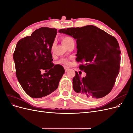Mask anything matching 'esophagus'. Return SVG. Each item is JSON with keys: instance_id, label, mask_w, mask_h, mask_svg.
Returning <instances> with one entry per match:
<instances>
[{"instance_id": "1", "label": "esophagus", "mask_w": 133, "mask_h": 133, "mask_svg": "<svg viewBox=\"0 0 133 133\" xmlns=\"http://www.w3.org/2000/svg\"><path fill=\"white\" fill-rule=\"evenodd\" d=\"M64 69H65V71H68V70L69 69V68L65 66H64Z\"/></svg>"}]
</instances>
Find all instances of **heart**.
Instances as JSON below:
<instances>
[{"instance_id": "heart-1", "label": "heart", "mask_w": 133, "mask_h": 133, "mask_svg": "<svg viewBox=\"0 0 133 133\" xmlns=\"http://www.w3.org/2000/svg\"><path fill=\"white\" fill-rule=\"evenodd\" d=\"M62 43L66 47L68 46L72 43H74V39L71 38V37H69V36H65L62 39ZM60 63H63L64 64H68L69 63V61L66 59H62L60 61Z\"/></svg>"}]
</instances>
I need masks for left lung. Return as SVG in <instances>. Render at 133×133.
Masks as SVG:
<instances>
[{"label": "left lung", "mask_w": 133, "mask_h": 133, "mask_svg": "<svg viewBox=\"0 0 133 133\" xmlns=\"http://www.w3.org/2000/svg\"><path fill=\"white\" fill-rule=\"evenodd\" d=\"M76 40V61L84 62L79 69L86 73L81 78L78 72L73 79V89L82 98L93 100L108 94L119 73L120 53L116 38L95 26L69 28L59 30Z\"/></svg>", "instance_id": "left-lung-1"}]
</instances>
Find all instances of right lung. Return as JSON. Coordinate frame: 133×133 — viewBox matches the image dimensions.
Instances as JSON below:
<instances>
[{"label":"right lung","mask_w":133,"mask_h":133,"mask_svg":"<svg viewBox=\"0 0 133 133\" xmlns=\"http://www.w3.org/2000/svg\"><path fill=\"white\" fill-rule=\"evenodd\" d=\"M57 34L55 28L42 27L16 45V75L23 90L33 98H43L54 91L65 72L61 65L52 63L51 51ZM42 70L47 72L43 75Z\"/></svg>","instance_id":"obj_1"}]
</instances>
